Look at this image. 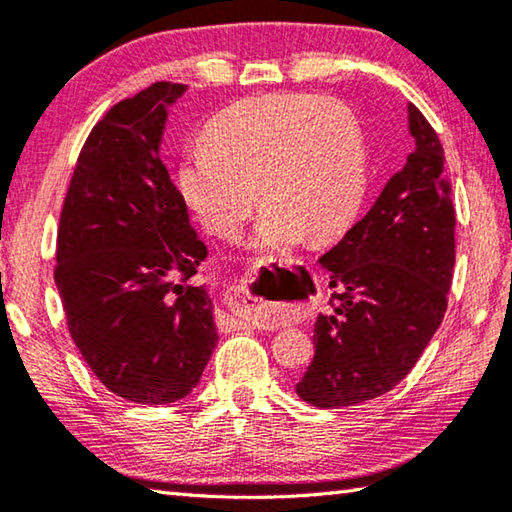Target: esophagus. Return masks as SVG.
Segmentation results:
<instances>
[{"mask_svg":"<svg viewBox=\"0 0 512 512\" xmlns=\"http://www.w3.org/2000/svg\"><path fill=\"white\" fill-rule=\"evenodd\" d=\"M225 305H228L232 320L239 325H264L268 318L277 314V302H271L262 293H257L250 282H237L225 289Z\"/></svg>","mask_w":512,"mask_h":512,"instance_id":"1","label":"esophagus"}]
</instances>
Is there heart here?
I'll use <instances>...</instances> for the list:
<instances>
[{"label":"heart","instance_id":"heart-1","mask_svg":"<svg viewBox=\"0 0 512 512\" xmlns=\"http://www.w3.org/2000/svg\"><path fill=\"white\" fill-rule=\"evenodd\" d=\"M363 180L354 112L336 99L289 92L223 110L178 169L185 203L216 237H235L262 198L257 244L266 248L339 237L357 212Z\"/></svg>","mask_w":512,"mask_h":512}]
</instances>
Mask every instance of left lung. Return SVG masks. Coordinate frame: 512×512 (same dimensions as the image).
Masks as SVG:
<instances>
[{
    "label": "left lung",
    "instance_id": "left-lung-1",
    "mask_svg": "<svg viewBox=\"0 0 512 512\" xmlns=\"http://www.w3.org/2000/svg\"><path fill=\"white\" fill-rule=\"evenodd\" d=\"M415 151L370 212L320 257L334 289L296 384L318 409L384 395L409 375L443 323L456 262V212L436 131L409 103Z\"/></svg>",
    "mask_w": 512,
    "mask_h": 512
}]
</instances>
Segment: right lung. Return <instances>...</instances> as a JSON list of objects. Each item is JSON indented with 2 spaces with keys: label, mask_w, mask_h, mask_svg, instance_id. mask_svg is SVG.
Listing matches in <instances>:
<instances>
[{
  "label": "right lung",
  "mask_w": 512,
  "mask_h": 512,
  "mask_svg": "<svg viewBox=\"0 0 512 512\" xmlns=\"http://www.w3.org/2000/svg\"><path fill=\"white\" fill-rule=\"evenodd\" d=\"M183 90L158 81L97 121L58 223L69 334L101 384L137 404L192 393L219 341L212 300L192 284L207 248L158 153L167 103Z\"/></svg>",
  "instance_id": "1"
}]
</instances>
